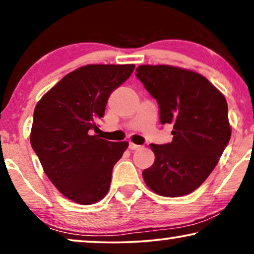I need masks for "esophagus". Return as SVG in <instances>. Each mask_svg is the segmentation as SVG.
Returning <instances> with one entry per match:
<instances>
[{
    "instance_id": "obj_1",
    "label": "esophagus",
    "mask_w": 254,
    "mask_h": 254,
    "mask_svg": "<svg viewBox=\"0 0 254 254\" xmlns=\"http://www.w3.org/2000/svg\"><path fill=\"white\" fill-rule=\"evenodd\" d=\"M142 145H138V144H135L133 142H129V149L130 150H136V149H140Z\"/></svg>"
}]
</instances>
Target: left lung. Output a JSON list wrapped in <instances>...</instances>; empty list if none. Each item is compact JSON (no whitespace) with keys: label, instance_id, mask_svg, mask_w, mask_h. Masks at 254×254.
Here are the masks:
<instances>
[{"label":"left lung","instance_id":"obj_1","mask_svg":"<svg viewBox=\"0 0 254 254\" xmlns=\"http://www.w3.org/2000/svg\"><path fill=\"white\" fill-rule=\"evenodd\" d=\"M136 72L157 100L162 125H173L172 142L150 144L155 162L142 172L144 182L162 196L192 193L215 169L230 140L227 100L195 71L143 64Z\"/></svg>","mask_w":254,"mask_h":254}]
</instances>
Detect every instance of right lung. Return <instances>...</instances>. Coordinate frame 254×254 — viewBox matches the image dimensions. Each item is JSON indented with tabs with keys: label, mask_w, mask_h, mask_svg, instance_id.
I'll return each mask as SVG.
<instances>
[{
	"label": "right lung",
	"mask_w": 254,
	"mask_h": 254,
	"mask_svg": "<svg viewBox=\"0 0 254 254\" xmlns=\"http://www.w3.org/2000/svg\"><path fill=\"white\" fill-rule=\"evenodd\" d=\"M134 64H86L69 72L38 102L30 141L45 173L62 195L79 204L98 202L128 142L98 135L107 99Z\"/></svg>",
	"instance_id": "add662e5"
}]
</instances>
